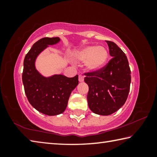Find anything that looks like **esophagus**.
Returning <instances> with one entry per match:
<instances>
[{"label": "esophagus", "instance_id": "34e87169", "mask_svg": "<svg viewBox=\"0 0 157 157\" xmlns=\"http://www.w3.org/2000/svg\"><path fill=\"white\" fill-rule=\"evenodd\" d=\"M84 81V76L82 75H79V82H83Z\"/></svg>", "mask_w": 157, "mask_h": 157}]
</instances>
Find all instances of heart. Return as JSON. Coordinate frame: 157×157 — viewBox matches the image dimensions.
Returning a JSON list of instances; mask_svg holds the SVG:
<instances>
[{
    "label": "heart",
    "mask_w": 157,
    "mask_h": 157,
    "mask_svg": "<svg viewBox=\"0 0 157 157\" xmlns=\"http://www.w3.org/2000/svg\"><path fill=\"white\" fill-rule=\"evenodd\" d=\"M75 58L79 62H86V68L89 71H97L107 63L108 52L103 47L90 46L79 50Z\"/></svg>",
    "instance_id": "heart-1"
}]
</instances>
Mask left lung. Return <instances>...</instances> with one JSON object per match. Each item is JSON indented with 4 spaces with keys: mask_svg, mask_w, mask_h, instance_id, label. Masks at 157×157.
Returning <instances> with one entry per match:
<instances>
[{
    "mask_svg": "<svg viewBox=\"0 0 157 157\" xmlns=\"http://www.w3.org/2000/svg\"><path fill=\"white\" fill-rule=\"evenodd\" d=\"M112 58L99 71L85 73L88 105L93 112L108 116L118 111L128 96L131 71L127 56L114 42L106 41Z\"/></svg>",
    "mask_w": 157,
    "mask_h": 157,
    "instance_id": "obj_1",
    "label": "left lung"
}]
</instances>
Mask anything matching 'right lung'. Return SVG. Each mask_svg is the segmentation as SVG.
<instances>
[{"mask_svg": "<svg viewBox=\"0 0 157 157\" xmlns=\"http://www.w3.org/2000/svg\"><path fill=\"white\" fill-rule=\"evenodd\" d=\"M59 37H44L33 44L23 62L22 80L29 102L39 112L48 116L62 113L68 105L71 92L78 84V75L67 78L54 75L46 78L35 67L38 55L49 45L59 43Z\"/></svg>", "mask_w": 157, "mask_h": 157, "instance_id": "obj_1", "label": "right lung"}]
</instances>
